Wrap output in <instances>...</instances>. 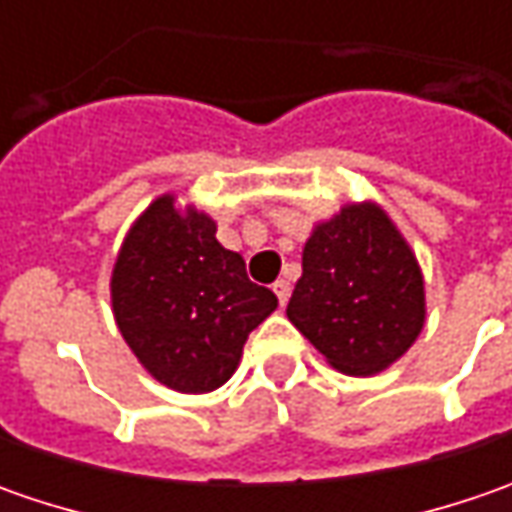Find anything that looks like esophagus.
<instances>
[{"label": "esophagus", "instance_id": "esophagus-1", "mask_svg": "<svg viewBox=\"0 0 512 512\" xmlns=\"http://www.w3.org/2000/svg\"><path fill=\"white\" fill-rule=\"evenodd\" d=\"M273 293L279 296L282 305H287V299H290V282H287V279H279V282L273 285Z\"/></svg>", "mask_w": 512, "mask_h": 512}]
</instances>
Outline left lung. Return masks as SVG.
Masks as SVG:
<instances>
[{
	"mask_svg": "<svg viewBox=\"0 0 512 512\" xmlns=\"http://www.w3.org/2000/svg\"><path fill=\"white\" fill-rule=\"evenodd\" d=\"M287 319L350 376L379 373L416 342L422 270L384 210L350 205L313 230Z\"/></svg>",
	"mask_w": 512,
	"mask_h": 512,
	"instance_id": "8db88e82",
	"label": "left lung"
}]
</instances>
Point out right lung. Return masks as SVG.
Segmentation results:
<instances>
[{"instance_id": "add662e5", "label": "right lung", "mask_w": 512, "mask_h": 512, "mask_svg": "<svg viewBox=\"0 0 512 512\" xmlns=\"http://www.w3.org/2000/svg\"><path fill=\"white\" fill-rule=\"evenodd\" d=\"M113 313L136 359L179 393L225 384L253 327L276 310L250 282L245 259L216 242L205 213H179L162 196L128 233L113 267Z\"/></svg>"}]
</instances>
